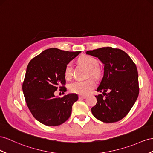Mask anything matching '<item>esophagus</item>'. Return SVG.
<instances>
[{
  "mask_svg": "<svg viewBox=\"0 0 153 153\" xmlns=\"http://www.w3.org/2000/svg\"><path fill=\"white\" fill-rule=\"evenodd\" d=\"M86 96H79V99L82 100V99H85Z\"/></svg>",
  "mask_w": 153,
  "mask_h": 153,
  "instance_id": "obj_1",
  "label": "esophagus"
}]
</instances>
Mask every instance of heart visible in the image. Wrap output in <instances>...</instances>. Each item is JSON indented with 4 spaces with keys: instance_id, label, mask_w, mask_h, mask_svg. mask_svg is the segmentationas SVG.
I'll list each match as a JSON object with an SVG mask.
<instances>
[{
    "instance_id": "obj_1",
    "label": "heart",
    "mask_w": 153,
    "mask_h": 153,
    "mask_svg": "<svg viewBox=\"0 0 153 153\" xmlns=\"http://www.w3.org/2000/svg\"><path fill=\"white\" fill-rule=\"evenodd\" d=\"M79 61L81 64L84 65L85 66L90 69V73L92 76L98 77L100 76L102 70L100 66H96L97 61L95 58L88 55H84L79 57ZM72 74V62H70L66 65L65 70V76L66 78L69 79L71 77ZM96 82L93 78H91L87 80L81 81L77 80L72 82L69 85L70 91L73 93L77 94L80 95H86L91 92L92 90L95 87Z\"/></svg>"
}]
</instances>
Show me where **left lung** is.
<instances>
[{
  "mask_svg": "<svg viewBox=\"0 0 153 153\" xmlns=\"http://www.w3.org/2000/svg\"><path fill=\"white\" fill-rule=\"evenodd\" d=\"M86 53L97 57L104 65L103 76L96 91L97 103L91 108L96 118L105 123L123 119L138 96V75L134 62L120 49L103 47ZM107 91L108 93L105 92Z\"/></svg>",
  "mask_w": 153,
  "mask_h": 153,
  "instance_id": "8db88e82",
  "label": "left lung"
}]
</instances>
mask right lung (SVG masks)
Instances as JSON below:
<instances>
[{
  "instance_id": "1",
  "label": "right lung",
  "mask_w": 153,
  "mask_h": 153,
  "mask_svg": "<svg viewBox=\"0 0 153 153\" xmlns=\"http://www.w3.org/2000/svg\"><path fill=\"white\" fill-rule=\"evenodd\" d=\"M81 52H68L56 48L43 51L30 61L26 68L22 91L29 110L39 122L47 126H57L67 120L72 107L78 100L76 94L56 97L54 93L66 83V65ZM66 92L65 87H59Z\"/></svg>"
}]
</instances>
